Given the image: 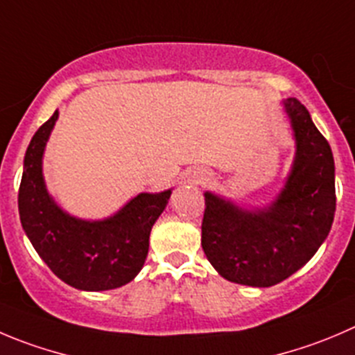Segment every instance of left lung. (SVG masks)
Masks as SVG:
<instances>
[{
  "instance_id": "1",
  "label": "left lung",
  "mask_w": 355,
  "mask_h": 355,
  "mask_svg": "<svg viewBox=\"0 0 355 355\" xmlns=\"http://www.w3.org/2000/svg\"><path fill=\"white\" fill-rule=\"evenodd\" d=\"M296 157L284 190L268 209L245 211L205 193L202 249L226 281L254 288L279 284L302 268L331 230L335 160L298 99L284 101Z\"/></svg>"
}]
</instances>
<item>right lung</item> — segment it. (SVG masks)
I'll return each mask as SVG.
<instances>
[{
	"mask_svg": "<svg viewBox=\"0 0 355 355\" xmlns=\"http://www.w3.org/2000/svg\"><path fill=\"white\" fill-rule=\"evenodd\" d=\"M59 111L36 130L24 158L19 188L22 228L40 258L60 281L83 291H106L127 284L143 268L151 226L172 191L141 193L104 221L66 214L46 193L42 157Z\"/></svg>",
	"mask_w": 355,
	"mask_h": 355,
	"instance_id": "1",
	"label": "right lung"
}]
</instances>
